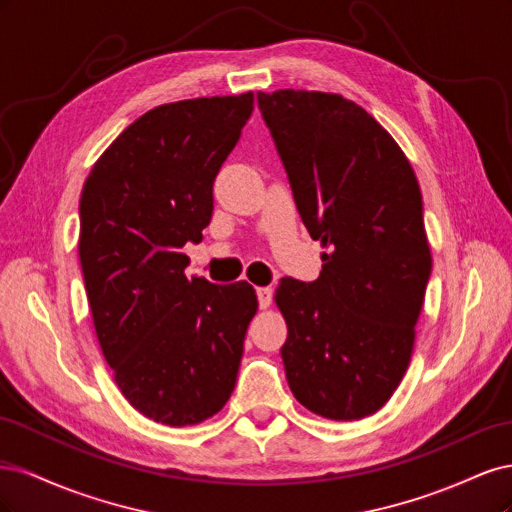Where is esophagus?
Segmentation results:
<instances>
[{"label": "esophagus", "mask_w": 512, "mask_h": 512, "mask_svg": "<svg viewBox=\"0 0 512 512\" xmlns=\"http://www.w3.org/2000/svg\"><path fill=\"white\" fill-rule=\"evenodd\" d=\"M256 297H258V305L262 309H267L273 299V290L271 288H256Z\"/></svg>", "instance_id": "esophagus-1"}]
</instances>
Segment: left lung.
Wrapping results in <instances>:
<instances>
[{
    "label": "left lung",
    "mask_w": 512,
    "mask_h": 512,
    "mask_svg": "<svg viewBox=\"0 0 512 512\" xmlns=\"http://www.w3.org/2000/svg\"><path fill=\"white\" fill-rule=\"evenodd\" d=\"M294 203L320 241L316 282L284 277L286 380L299 404L359 421L410 365L431 275L423 196L406 153L365 108L337 94L258 91Z\"/></svg>",
    "instance_id": "8db88e82"
}]
</instances>
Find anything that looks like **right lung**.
I'll return each instance as SVG.
<instances>
[{
  "label": "right lung",
  "instance_id": "right-lung-1",
  "mask_svg": "<svg viewBox=\"0 0 512 512\" xmlns=\"http://www.w3.org/2000/svg\"><path fill=\"white\" fill-rule=\"evenodd\" d=\"M254 111V94L170 102L111 143L81 192L79 258L102 354L123 397L151 421H207L230 399L258 309L247 282L185 277L213 181Z\"/></svg>",
  "mask_w": 512,
  "mask_h": 512
}]
</instances>
